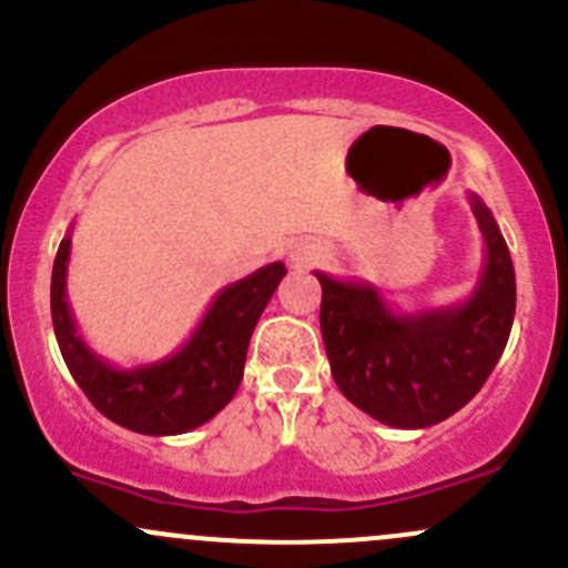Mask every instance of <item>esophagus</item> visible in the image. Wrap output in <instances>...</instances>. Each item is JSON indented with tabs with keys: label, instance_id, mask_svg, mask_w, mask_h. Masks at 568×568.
Segmentation results:
<instances>
[{
	"label": "esophagus",
	"instance_id": "esophagus-1",
	"mask_svg": "<svg viewBox=\"0 0 568 568\" xmlns=\"http://www.w3.org/2000/svg\"><path fill=\"white\" fill-rule=\"evenodd\" d=\"M322 260V248L320 246H311V243H301L290 252V262L295 267H311Z\"/></svg>",
	"mask_w": 568,
	"mask_h": 568
}]
</instances>
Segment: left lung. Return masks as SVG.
<instances>
[{
    "instance_id": "8db88e82",
    "label": "left lung",
    "mask_w": 568,
    "mask_h": 568,
    "mask_svg": "<svg viewBox=\"0 0 568 568\" xmlns=\"http://www.w3.org/2000/svg\"><path fill=\"white\" fill-rule=\"evenodd\" d=\"M485 262L463 303L393 311L379 286L333 278L322 284L320 325L341 393L393 428H430L463 408L496 368L515 322V267L490 209L468 192Z\"/></svg>"
}]
</instances>
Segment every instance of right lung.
Segmentation results:
<instances>
[{
    "instance_id": "1",
    "label": "right lung",
    "mask_w": 568,
    "mask_h": 568,
    "mask_svg": "<svg viewBox=\"0 0 568 568\" xmlns=\"http://www.w3.org/2000/svg\"><path fill=\"white\" fill-rule=\"evenodd\" d=\"M70 248L72 237L67 235L53 260V333L72 379L97 412L121 428L145 436H179L216 417L233 400L243 379L248 341L267 301L286 276L284 262H271L219 290L200 325L173 355L135 368H119L91 349L72 320L67 301Z\"/></svg>"
}]
</instances>
